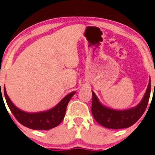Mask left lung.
Listing matches in <instances>:
<instances>
[{
	"label": "left lung",
	"mask_w": 155,
	"mask_h": 155,
	"mask_svg": "<svg viewBox=\"0 0 155 155\" xmlns=\"http://www.w3.org/2000/svg\"><path fill=\"white\" fill-rule=\"evenodd\" d=\"M151 94V79L143 99L138 106L127 110L118 111L109 109L101 104L95 94L92 91L91 112L94 119L109 129H122L135 124L146 109Z\"/></svg>",
	"instance_id": "8db88e82"
}]
</instances>
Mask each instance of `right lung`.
I'll return each mask as SVG.
<instances>
[{
  "mask_svg": "<svg viewBox=\"0 0 155 155\" xmlns=\"http://www.w3.org/2000/svg\"><path fill=\"white\" fill-rule=\"evenodd\" d=\"M4 92L7 105L17 121L26 127L37 130H46L58 125L64 118L69 101L75 94V91L69 94L56 107L50 110L37 113H28L20 110L12 104L6 92L5 87Z\"/></svg>",
  "mask_w": 155,
  "mask_h": 155,
  "instance_id": "obj_1",
  "label": "right lung"
}]
</instances>
